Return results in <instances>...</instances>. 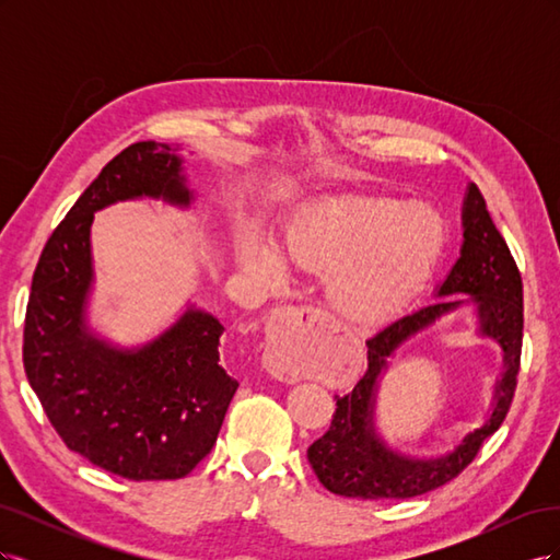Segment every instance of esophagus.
<instances>
[{"mask_svg":"<svg viewBox=\"0 0 560 560\" xmlns=\"http://www.w3.org/2000/svg\"><path fill=\"white\" fill-rule=\"evenodd\" d=\"M329 327V315L313 306H287L266 329L264 366L273 378L282 383H296L301 371L296 364V350L313 327Z\"/></svg>","mask_w":560,"mask_h":560,"instance_id":"34e87169","label":"esophagus"}]
</instances>
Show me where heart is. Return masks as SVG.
Listing matches in <instances>:
<instances>
[{"mask_svg": "<svg viewBox=\"0 0 560 560\" xmlns=\"http://www.w3.org/2000/svg\"><path fill=\"white\" fill-rule=\"evenodd\" d=\"M444 245L439 214L395 198H338L296 214L280 249L249 235L238 257L268 287L287 282V264L327 273L329 306L348 319H383L409 303L430 278Z\"/></svg>", "mask_w": 560, "mask_h": 560, "instance_id": "1", "label": "heart"}]
</instances>
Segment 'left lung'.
I'll list each match as a JSON object with an SVG mask.
<instances>
[{
    "instance_id": "left-lung-1",
    "label": "left lung",
    "mask_w": 560,
    "mask_h": 560,
    "mask_svg": "<svg viewBox=\"0 0 560 560\" xmlns=\"http://www.w3.org/2000/svg\"><path fill=\"white\" fill-rule=\"evenodd\" d=\"M428 306L387 322L366 341V371L352 393L336 395L329 430L308 448V463L319 483L336 495L360 500H406L448 483L474 457L486 439L498 432L510 411L523 343V282L477 184L467 186L463 202L460 259L439 284ZM474 302L480 332L503 348L505 369L494 390V411L481 429L468 433L453 452L434 458H411L389 450L375 432V395L386 360L411 335L436 318Z\"/></svg>"
}]
</instances>
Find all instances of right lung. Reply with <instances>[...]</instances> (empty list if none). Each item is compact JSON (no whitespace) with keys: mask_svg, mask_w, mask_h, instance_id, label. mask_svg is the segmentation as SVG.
Listing matches in <instances>:
<instances>
[{"mask_svg":"<svg viewBox=\"0 0 560 560\" xmlns=\"http://www.w3.org/2000/svg\"><path fill=\"white\" fill-rule=\"evenodd\" d=\"M135 198L189 208L175 149L126 147L50 233L32 278L23 364L67 448L130 481L182 479L212 451L238 381L219 364L224 327L194 306L132 350L89 329L93 214Z\"/></svg>","mask_w":560,"mask_h":560,"instance_id":"1","label":"right lung"}]
</instances>
